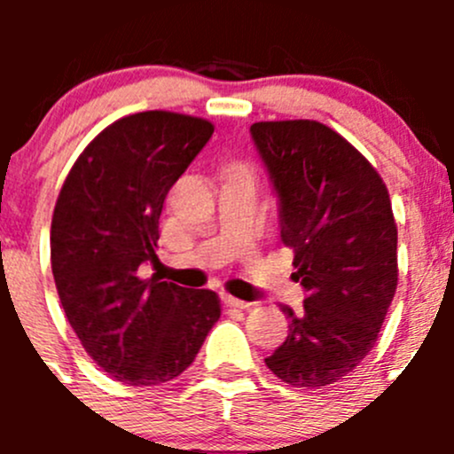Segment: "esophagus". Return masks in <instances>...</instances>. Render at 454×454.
Returning <instances> with one entry per match:
<instances>
[{"label":"esophagus","mask_w":454,"mask_h":454,"mask_svg":"<svg viewBox=\"0 0 454 454\" xmlns=\"http://www.w3.org/2000/svg\"><path fill=\"white\" fill-rule=\"evenodd\" d=\"M223 303L232 309H250V305H253V303H248V301L235 299V296H228V294H223Z\"/></svg>","instance_id":"esophagus-1"}]
</instances>
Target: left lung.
I'll return each mask as SVG.
<instances>
[{
	"label": "left lung",
	"mask_w": 454,
	"mask_h": 454,
	"mask_svg": "<svg viewBox=\"0 0 454 454\" xmlns=\"http://www.w3.org/2000/svg\"><path fill=\"white\" fill-rule=\"evenodd\" d=\"M278 200L281 241L294 248L303 312L281 305L286 342L265 358L292 387L338 382L373 349L397 287V226L382 177L316 121L250 127Z\"/></svg>",
	"instance_id": "obj_1"
}]
</instances>
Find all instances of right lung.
Segmentation results:
<instances>
[{"mask_svg": "<svg viewBox=\"0 0 454 454\" xmlns=\"http://www.w3.org/2000/svg\"><path fill=\"white\" fill-rule=\"evenodd\" d=\"M213 131L173 112L121 118L87 145L59 193L50 231L59 299L87 354L118 382L177 378L222 316L215 292L138 277L158 261L164 198Z\"/></svg>", "mask_w": 454, "mask_h": 454, "instance_id": "add662e5", "label": "right lung"}]
</instances>
